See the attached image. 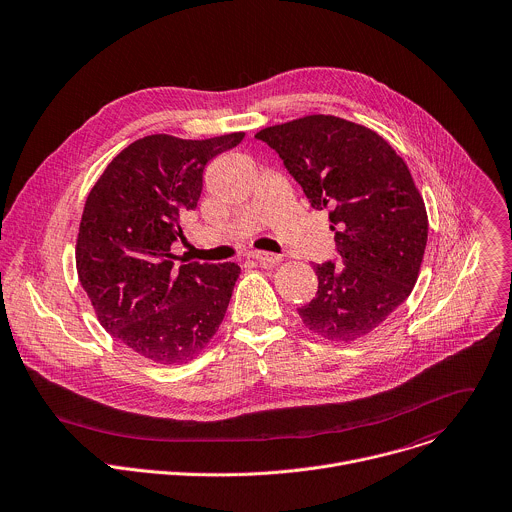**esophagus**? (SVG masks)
Instances as JSON below:
<instances>
[{"label": "esophagus", "mask_w": 512, "mask_h": 512, "mask_svg": "<svg viewBox=\"0 0 512 512\" xmlns=\"http://www.w3.org/2000/svg\"><path fill=\"white\" fill-rule=\"evenodd\" d=\"M251 259H255L257 263H263V265H275L281 261L279 255H273V253H265V251H253L249 253Z\"/></svg>", "instance_id": "34e87169"}]
</instances>
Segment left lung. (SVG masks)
I'll return each mask as SVG.
<instances>
[{"mask_svg":"<svg viewBox=\"0 0 512 512\" xmlns=\"http://www.w3.org/2000/svg\"><path fill=\"white\" fill-rule=\"evenodd\" d=\"M313 209H329L342 263H315L317 295L299 317L329 342L372 333L412 293L428 215L402 156L374 130L329 114L263 128Z\"/></svg>","mask_w":512,"mask_h":512,"instance_id":"1","label":"left lung"}]
</instances>
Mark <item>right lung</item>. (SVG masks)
Here are the masks:
<instances>
[{"label": "right lung", "mask_w": 512, "mask_h": 512, "mask_svg": "<svg viewBox=\"0 0 512 512\" xmlns=\"http://www.w3.org/2000/svg\"><path fill=\"white\" fill-rule=\"evenodd\" d=\"M245 132L205 140L150 134L112 158L92 187L76 241L78 277L102 327L156 364L193 360L217 333L241 267H175L170 245L195 211L203 170Z\"/></svg>", "instance_id": "obj_1"}]
</instances>
